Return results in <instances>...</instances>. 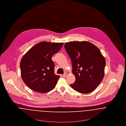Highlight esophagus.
<instances>
[{"mask_svg": "<svg viewBox=\"0 0 126 126\" xmlns=\"http://www.w3.org/2000/svg\"><path fill=\"white\" fill-rule=\"evenodd\" d=\"M63 77H66L67 76V73H64V74H63Z\"/></svg>", "mask_w": 126, "mask_h": 126, "instance_id": "1", "label": "esophagus"}]
</instances>
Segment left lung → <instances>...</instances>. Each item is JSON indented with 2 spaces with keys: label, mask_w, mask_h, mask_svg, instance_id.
<instances>
[{
  "label": "left lung",
  "mask_w": 126,
  "mask_h": 126,
  "mask_svg": "<svg viewBox=\"0 0 126 126\" xmlns=\"http://www.w3.org/2000/svg\"><path fill=\"white\" fill-rule=\"evenodd\" d=\"M65 49L71 60L76 80L70 86L80 93L96 89L104 76L106 60L100 50L88 41L66 43Z\"/></svg>",
  "instance_id": "1"
}]
</instances>
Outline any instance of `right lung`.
<instances>
[{"label": "right lung", "instance_id": "right-lung-1", "mask_svg": "<svg viewBox=\"0 0 126 126\" xmlns=\"http://www.w3.org/2000/svg\"><path fill=\"white\" fill-rule=\"evenodd\" d=\"M63 43L41 42L32 47L22 57L20 67L23 81L32 90L47 93L56 86L60 76L54 73L52 56Z\"/></svg>", "mask_w": 126, "mask_h": 126}]
</instances>
